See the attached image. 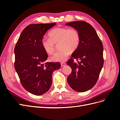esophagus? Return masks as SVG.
Listing matches in <instances>:
<instances>
[{"mask_svg":"<svg viewBox=\"0 0 120 120\" xmlns=\"http://www.w3.org/2000/svg\"><path fill=\"white\" fill-rule=\"evenodd\" d=\"M60 64H61V67H64V66H66V64L65 63H61Z\"/></svg>","mask_w":120,"mask_h":120,"instance_id":"esophagus-1","label":"esophagus"}]
</instances>
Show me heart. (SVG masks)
<instances>
[{
  "instance_id": "1",
  "label": "heart",
  "mask_w": 120,
  "mask_h": 120,
  "mask_svg": "<svg viewBox=\"0 0 120 120\" xmlns=\"http://www.w3.org/2000/svg\"><path fill=\"white\" fill-rule=\"evenodd\" d=\"M49 38H44L41 41V45L45 51L52 54L55 49V44L59 43V52L50 57L54 62H63L68 58L69 53L75 51L80 43V35L75 28L56 27L49 34Z\"/></svg>"
}]
</instances>
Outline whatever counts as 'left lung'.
Masks as SVG:
<instances>
[{
    "label": "left lung",
    "mask_w": 120,
    "mask_h": 120,
    "mask_svg": "<svg viewBox=\"0 0 120 120\" xmlns=\"http://www.w3.org/2000/svg\"><path fill=\"white\" fill-rule=\"evenodd\" d=\"M66 24L76 29L80 35L78 48L67 62L72 69L68 82L75 91L86 92L95 86L103 68V45L95 30L89 23L77 21ZM74 59L80 61L76 64Z\"/></svg>",
    "instance_id": "left-lung-1"
}]
</instances>
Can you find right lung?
<instances>
[{"mask_svg":"<svg viewBox=\"0 0 120 120\" xmlns=\"http://www.w3.org/2000/svg\"><path fill=\"white\" fill-rule=\"evenodd\" d=\"M56 24L28 25L20 34L14 48V68L21 85L27 91L40 96L47 92L52 84V74L60 68L59 63L47 62L48 55L41 45L43 36Z\"/></svg>","mask_w":120,"mask_h":120,"instance_id":"obj_1","label":"right lung"}]
</instances>
